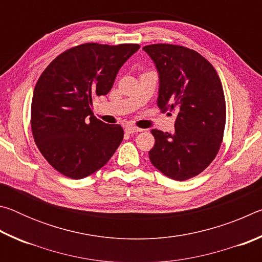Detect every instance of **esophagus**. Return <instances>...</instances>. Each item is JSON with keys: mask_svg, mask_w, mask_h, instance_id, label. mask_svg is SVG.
<instances>
[{"mask_svg": "<svg viewBox=\"0 0 262 262\" xmlns=\"http://www.w3.org/2000/svg\"><path fill=\"white\" fill-rule=\"evenodd\" d=\"M125 132L128 133V134H135V133H140L142 132V129H140V128H136L134 126H126L125 127Z\"/></svg>", "mask_w": 262, "mask_h": 262, "instance_id": "obj_1", "label": "esophagus"}]
</instances>
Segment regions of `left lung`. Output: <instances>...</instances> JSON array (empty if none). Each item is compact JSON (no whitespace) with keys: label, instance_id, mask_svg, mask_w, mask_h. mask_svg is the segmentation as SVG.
<instances>
[{"label":"left lung","instance_id":"obj_1","mask_svg":"<svg viewBox=\"0 0 262 262\" xmlns=\"http://www.w3.org/2000/svg\"><path fill=\"white\" fill-rule=\"evenodd\" d=\"M157 69V105L174 111L173 133L152 129V165L164 176L184 181L214 161L225 126L223 86L214 67L198 52L170 43L144 46Z\"/></svg>","mask_w":262,"mask_h":262}]
</instances>
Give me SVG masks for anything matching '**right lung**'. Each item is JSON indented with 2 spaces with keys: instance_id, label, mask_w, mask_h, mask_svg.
Instances as JSON below:
<instances>
[{
  "instance_id": "add662e5",
  "label": "right lung",
  "mask_w": 262,
  "mask_h": 262,
  "mask_svg": "<svg viewBox=\"0 0 262 262\" xmlns=\"http://www.w3.org/2000/svg\"><path fill=\"white\" fill-rule=\"evenodd\" d=\"M137 43H83L51 62L35 84L31 128L38 149L68 178L82 179L103 167L123 139L120 125L92 112V99L107 95Z\"/></svg>"
}]
</instances>
